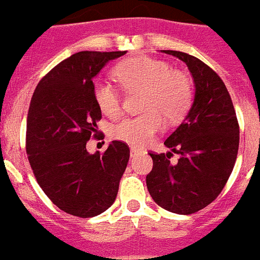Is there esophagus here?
<instances>
[{
  "instance_id": "obj_1",
  "label": "esophagus",
  "mask_w": 260,
  "mask_h": 260,
  "mask_svg": "<svg viewBox=\"0 0 260 260\" xmlns=\"http://www.w3.org/2000/svg\"><path fill=\"white\" fill-rule=\"evenodd\" d=\"M139 154L138 148H135V147H131V156H135V155Z\"/></svg>"
}]
</instances>
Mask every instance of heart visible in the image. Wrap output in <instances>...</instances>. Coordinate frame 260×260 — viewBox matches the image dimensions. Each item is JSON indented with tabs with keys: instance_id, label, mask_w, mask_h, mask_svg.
Instances as JSON below:
<instances>
[{
	"instance_id": "obj_1",
	"label": "heart",
	"mask_w": 260,
	"mask_h": 260,
	"mask_svg": "<svg viewBox=\"0 0 260 260\" xmlns=\"http://www.w3.org/2000/svg\"><path fill=\"white\" fill-rule=\"evenodd\" d=\"M114 75L126 89L144 90L142 109L146 113L125 117L112 129L116 140L139 148L156 136L167 122L179 121L189 110L193 98L191 81L183 71L173 70L170 64L150 56H135L118 63ZM93 97L98 109L109 117L121 112L120 94L109 82H94Z\"/></svg>"
}]
</instances>
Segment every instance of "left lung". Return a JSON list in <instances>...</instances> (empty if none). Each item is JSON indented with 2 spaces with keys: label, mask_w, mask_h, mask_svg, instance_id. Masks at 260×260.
I'll list each match as a JSON object with an SVG mask.
<instances>
[{
  "label": "left lung",
  "mask_w": 260,
  "mask_h": 260,
  "mask_svg": "<svg viewBox=\"0 0 260 260\" xmlns=\"http://www.w3.org/2000/svg\"><path fill=\"white\" fill-rule=\"evenodd\" d=\"M189 69L194 100L181 125L166 139L167 154H150L154 162L147 189L163 209L191 214L204 209L224 189L239 150V124L221 78L196 56L163 50ZM171 152L180 155L170 162Z\"/></svg>",
  "instance_id": "left-lung-1"
}]
</instances>
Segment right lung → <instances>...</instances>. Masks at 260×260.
<instances>
[{"label": "right lung", "mask_w": 260, "mask_h": 260, "mask_svg": "<svg viewBox=\"0 0 260 260\" xmlns=\"http://www.w3.org/2000/svg\"><path fill=\"white\" fill-rule=\"evenodd\" d=\"M126 51H81L39 82L26 118V154L36 181L59 209L77 217L101 214L116 200L129 160V147L113 140L104 154H90L101 110L93 79Z\"/></svg>", "instance_id": "obj_1"}]
</instances>
